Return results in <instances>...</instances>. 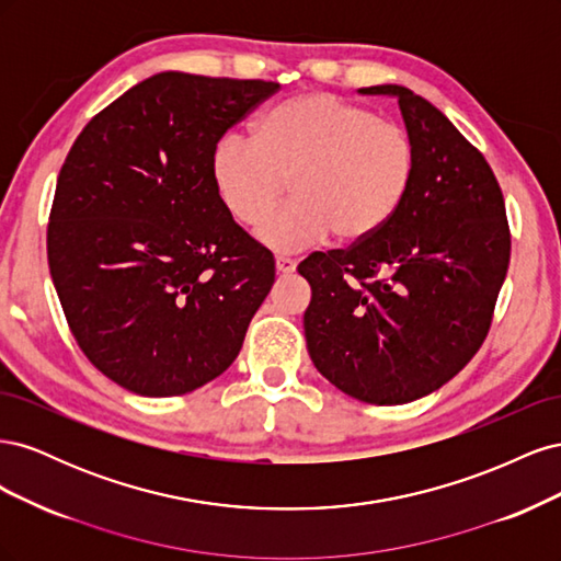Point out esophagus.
Returning <instances> with one entry per match:
<instances>
[{
    "label": "esophagus",
    "instance_id": "esophagus-1",
    "mask_svg": "<svg viewBox=\"0 0 561 561\" xmlns=\"http://www.w3.org/2000/svg\"><path fill=\"white\" fill-rule=\"evenodd\" d=\"M297 268V262L290 257H276V271L280 276H290L293 271Z\"/></svg>",
    "mask_w": 561,
    "mask_h": 561
}]
</instances>
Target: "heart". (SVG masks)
<instances>
[{
  "label": "heart",
  "instance_id": "1",
  "mask_svg": "<svg viewBox=\"0 0 561 561\" xmlns=\"http://www.w3.org/2000/svg\"><path fill=\"white\" fill-rule=\"evenodd\" d=\"M416 168L400 124L334 93H301L268 110L252 138L229 133L210 157L215 192L241 227H254L290 186L293 203L260 227L276 252L325 241L360 243L400 210Z\"/></svg>",
  "mask_w": 561,
  "mask_h": 561
}]
</instances>
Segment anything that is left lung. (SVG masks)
Returning <instances> with one entry per match:
<instances>
[{
    "instance_id": "left-lung-1",
    "label": "left lung",
    "mask_w": 561,
    "mask_h": 561,
    "mask_svg": "<svg viewBox=\"0 0 561 561\" xmlns=\"http://www.w3.org/2000/svg\"><path fill=\"white\" fill-rule=\"evenodd\" d=\"M398 95L416 168L400 210L369 239L311 252L304 334L316 369L346 396L404 404L433 393L480 351L511 264L499 180L426 98Z\"/></svg>"
}]
</instances>
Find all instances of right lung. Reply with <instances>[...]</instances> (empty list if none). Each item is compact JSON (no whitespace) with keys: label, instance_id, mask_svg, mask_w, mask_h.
I'll list each match as a JSON object with an SVG mask.
<instances>
[{"label":"right lung","instance_id":"add662e5","mask_svg":"<svg viewBox=\"0 0 561 561\" xmlns=\"http://www.w3.org/2000/svg\"><path fill=\"white\" fill-rule=\"evenodd\" d=\"M276 81L161 72L83 126L48 215L62 313L91 365L130 393H192L236 360L276 278L233 222L210 157Z\"/></svg>","mask_w":561,"mask_h":561}]
</instances>
